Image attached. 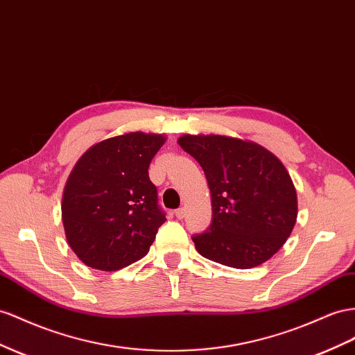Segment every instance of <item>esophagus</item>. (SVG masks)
<instances>
[{
  "label": "esophagus",
  "instance_id": "esophagus-1",
  "mask_svg": "<svg viewBox=\"0 0 355 355\" xmlns=\"http://www.w3.org/2000/svg\"><path fill=\"white\" fill-rule=\"evenodd\" d=\"M175 215H176V218H178V219H184V216H185V209H184V207L178 209L176 212H175Z\"/></svg>",
  "mask_w": 355,
  "mask_h": 355
}]
</instances>
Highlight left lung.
Instances as JSON below:
<instances>
[{
  "label": "left lung",
  "mask_w": 355,
  "mask_h": 355,
  "mask_svg": "<svg viewBox=\"0 0 355 355\" xmlns=\"http://www.w3.org/2000/svg\"><path fill=\"white\" fill-rule=\"evenodd\" d=\"M179 146L203 168L212 198V224L193 237L200 255L234 269L272 258L297 221V193L285 166L251 140L184 134Z\"/></svg>",
  "instance_id": "1"
}]
</instances>
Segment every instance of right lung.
Here are the masks:
<instances>
[{"instance_id":"right-lung-1","label":"right lung","mask_w":355,"mask_h":355,"mask_svg":"<svg viewBox=\"0 0 355 355\" xmlns=\"http://www.w3.org/2000/svg\"><path fill=\"white\" fill-rule=\"evenodd\" d=\"M166 140L125 132L95 143L74 164L61 214L67 242L83 264L114 272L149 252L166 215L148 168Z\"/></svg>"}]
</instances>
